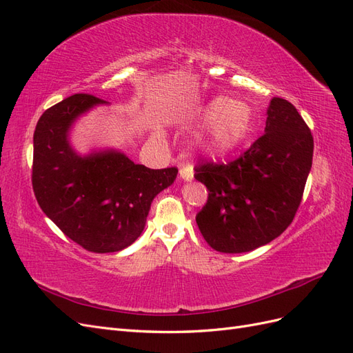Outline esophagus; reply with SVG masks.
I'll return each instance as SVG.
<instances>
[{"mask_svg": "<svg viewBox=\"0 0 353 353\" xmlns=\"http://www.w3.org/2000/svg\"><path fill=\"white\" fill-rule=\"evenodd\" d=\"M179 178L183 181H191V178H193V170H191L190 168H181L179 169Z\"/></svg>", "mask_w": 353, "mask_h": 353, "instance_id": "34e87169", "label": "esophagus"}]
</instances>
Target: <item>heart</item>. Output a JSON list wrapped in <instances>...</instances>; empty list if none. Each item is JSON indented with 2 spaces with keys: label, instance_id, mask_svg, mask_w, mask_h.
<instances>
[{
  "label": "heart",
  "instance_id": "obj_1",
  "mask_svg": "<svg viewBox=\"0 0 353 353\" xmlns=\"http://www.w3.org/2000/svg\"><path fill=\"white\" fill-rule=\"evenodd\" d=\"M200 119L208 123L194 137L196 148L210 157H221L236 150L250 135L253 112L245 101L216 97L201 110ZM154 138L162 140V134L156 132Z\"/></svg>",
  "mask_w": 353,
  "mask_h": 353
}]
</instances>
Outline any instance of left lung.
<instances>
[{"label": "left lung", "instance_id": "1", "mask_svg": "<svg viewBox=\"0 0 353 353\" xmlns=\"http://www.w3.org/2000/svg\"><path fill=\"white\" fill-rule=\"evenodd\" d=\"M314 138L294 105L274 97L265 134L227 165L196 166L209 190L197 213L203 237L218 252H252L281 236L301 205L312 168Z\"/></svg>", "mask_w": 353, "mask_h": 353}]
</instances>
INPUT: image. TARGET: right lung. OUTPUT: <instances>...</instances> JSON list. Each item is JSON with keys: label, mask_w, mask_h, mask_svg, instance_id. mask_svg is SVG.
Returning a JSON list of instances; mask_svg holds the SVG:
<instances>
[{"label": "right lung", "mask_w": 353, "mask_h": 353, "mask_svg": "<svg viewBox=\"0 0 353 353\" xmlns=\"http://www.w3.org/2000/svg\"><path fill=\"white\" fill-rule=\"evenodd\" d=\"M99 105L109 103L74 94L42 113L34 132L32 185L42 212L70 240L110 253L141 236L154 197L174 184L178 169L137 165L116 148L81 154L72 130Z\"/></svg>", "instance_id": "right-lung-1"}]
</instances>
